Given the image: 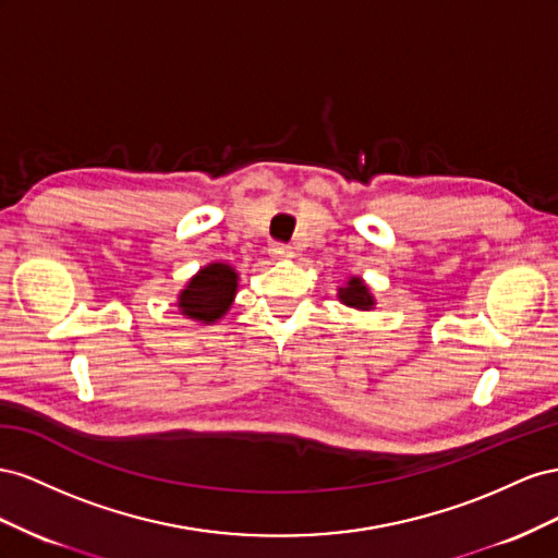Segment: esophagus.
Returning <instances> with one entry per match:
<instances>
[{
	"mask_svg": "<svg viewBox=\"0 0 558 558\" xmlns=\"http://www.w3.org/2000/svg\"><path fill=\"white\" fill-rule=\"evenodd\" d=\"M268 254L274 259H290L292 257V247L284 245V243H274L268 247Z\"/></svg>",
	"mask_w": 558,
	"mask_h": 558,
	"instance_id": "obj_1",
	"label": "esophagus"
}]
</instances>
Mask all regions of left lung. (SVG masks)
<instances>
[{"instance_id":"8db88e82","label":"left lung","mask_w":558,"mask_h":558,"mask_svg":"<svg viewBox=\"0 0 558 558\" xmlns=\"http://www.w3.org/2000/svg\"><path fill=\"white\" fill-rule=\"evenodd\" d=\"M339 301L350 308H357V311H372L376 304L369 288L357 276H353L343 284V288H339Z\"/></svg>"}]
</instances>
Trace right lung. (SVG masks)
<instances>
[{"instance_id":"obj_1","label":"right lung","mask_w":558,"mask_h":558,"mask_svg":"<svg viewBox=\"0 0 558 558\" xmlns=\"http://www.w3.org/2000/svg\"><path fill=\"white\" fill-rule=\"evenodd\" d=\"M238 292V274L229 264H208L186 282L178 296V308L189 320L203 325L217 323L225 315Z\"/></svg>"}]
</instances>
